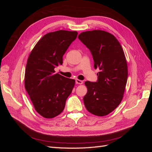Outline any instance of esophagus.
<instances>
[{
  "mask_svg": "<svg viewBox=\"0 0 152 152\" xmlns=\"http://www.w3.org/2000/svg\"><path fill=\"white\" fill-rule=\"evenodd\" d=\"M75 82H76V84H82V83H83V81L81 80L76 79Z\"/></svg>",
  "mask_w": 152,
  "mask_h": 152,
  "instance_id": "esophagus-1",
  "label": "esophagus"
}]
</instances>
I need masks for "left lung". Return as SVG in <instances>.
<instances>
[{"label":"left lung","instance_id":"obj_1","mask_svg":"<svg viewBox=\"0 0 152 152\" xmlns=\"http://www.w3.org/2000/svg\"><path fill=\"white\" fill-rule=\"evenodd\" d=\"M78 38L93 56L94 66L98 68V80L86 81L85 107L92 114L104 116L122 102L127 80V64L122 48L111 34L103 30L82 32Z\"/></svg>","mask_w":152,"mask_h":152}]
</instances>
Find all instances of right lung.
Returning a JSON list of instances; mask_svg holds the SVG:
<instances>
[{"mask_svg": "<svg viewBox=\"0 0 152 152\" xmlns=\"http://www.w3.org/2000/svg\"><path fill=\"white\" fill-rule=\"evenodd\" d=\"M78 35L58 30L43 36L30 53L26 65L25 87L35 110L51 118L60 114L75 85V80L55 73L63 56Z\"/></svg>", "mask_w": 152, "mask_h": 152, "instance_id": "right-lung-1", "label": "right lung"}]
</instances>
